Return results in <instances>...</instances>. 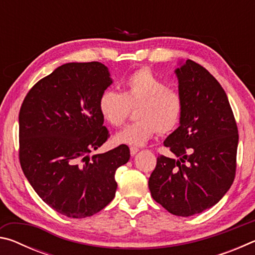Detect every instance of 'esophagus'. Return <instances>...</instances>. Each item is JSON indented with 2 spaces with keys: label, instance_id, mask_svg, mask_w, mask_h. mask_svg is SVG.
I'll return each instance as SVG.
<instances>
[{
  "label": "esophagus",
  "instance_id": "esophagus-1",
  "mask_svg": "<svg viewBox=\"0 0 255 255\" xmlns=\"http://www.w3.org/2000/svg\"><path fill=\"white\" fill-rule=\"evenodd\" d=\"M138 150H139V148L133 147V146H131V147H130V155H131V156H133V155H136V153L138 152Z\"/></svg>",
  "mask_w": 255,
  "mask_h": 255
}]
</instances>
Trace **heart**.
<instances>
[{
	"mask_svg": "<svg viewBox=\"0 0 255 255\" xmlns=\"http://www.w3.org/2000/svg\"><path fill=\"white\" fill-rule=\"evenodd\" d=\"M136 107L138 120L116 135L119 144L140 146L157 131L174 130L180 123L183 103L180 93L167 88L165 82L148 68H140L129 75L123 83V93L107 90L99 99L102 118L114 127L124 125L130 108Z\"/></svg>",
	"mask_w": 255,
	"mask_h": 255,
	"instance_id": "b5f03b06",
	"label": "heart"
}]
</instances>
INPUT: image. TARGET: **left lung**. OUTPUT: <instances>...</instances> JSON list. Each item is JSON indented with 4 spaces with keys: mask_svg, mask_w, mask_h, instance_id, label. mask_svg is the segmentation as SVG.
I'll return each mask as SVG.
<instances>
[{
    "mask_svg": "<svg viewBox=\"0 0 255 255\" xmlns=\"http://www.w3.org/2000/svg\"><path fill=\"white\" fill-rule=\"evenodd\" d=\"M183 109L180 126L164 140L174 158L159 155L148 180L153 199L188 217L215 206L236 173L239 130L225 91L199 64L176 68Z\"/></svg>",
    "mask_w": 255,
    "mask_h": 255,
    "instance_id": "left-lung-1",
    "label": "left lung"
}]
</instances>
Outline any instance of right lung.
<instances>
[{
	"label": "right lung",
	"instance_id": "1",
	"mask_svg": "<svg viewBox=\"0 0 255 255\" xmlns=\"http://www.w3.org/2000/svg\"><path fill=\"white\" fill-rule=\"evenodd\" d=\"M112 83L99 62L68 63L38 81L19 112V159L25 178L50 208L71 218L99 213L114 199L115 174L127 145L89 154L109 138L99 99Z\"/></svg>",
	"mask_w": 255,
	"mask_h": 255
}]
</instances>
